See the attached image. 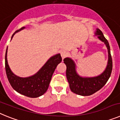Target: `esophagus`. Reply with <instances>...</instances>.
Returning a JSON list of instances; mask_svg holds the SVG:
<instances>
[{
    "label": "esophagus",
    "instance_id": "1",
    "mask_svg": "<svg viewBox=\"0 0 120 120\" xmlns=\"http://www.w3.org/2000/svg\"><path fill=\"white\" fill-rule=\"evenodd\" d=\"M61 57H62V60H63V59L67 56V52H65V50H62V51H61Z\"/></svg>",
    "mask_w": 120,
    "mask_h": 120
}]
</instances>
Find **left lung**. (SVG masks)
I'll use <instances>...</instances> for the list:
<instances>
[{"mask_svg": "<svg viewBox=\"0 0 120 120\" xmlns=\"http://www.w3.org/2000/svg\"><path fill=\"white\" fill-rule=\"evenodd\" d=\"M95 36H97V38L105 44L108 49V64L105 70L100 75L94 77L80 76L76 71V65L74 60L68 57L64 59V63L67 67L66 76L70 88L73 93L80 96H90L98 91L106 83L112 72V60L108 40L104 37L102 32L98 28L96 29Z\"/></svg>", "mask_w": 120, "mask_h": 120, "instance_id": "1", "label": "left lung"}]
</instances>
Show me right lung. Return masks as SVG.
<instances>
[{
    "label": "right lung",
    "instance_id": "right-lung-1",
    "mask_svg": "<svg viewBox=\"0 0 120 120\" xmlns=\"http://www.w3.org/2000/svg\"><path fill=\"white\" fill-rule=\"evenodd\" d=\"M24 29L25 27H22L15 32L12 35L11 40L15 34ZM7 52L8 47L5 53V70L8 80L14 90L20 94L30 98H36L43 95L47 91L57 65L62 61L61 55L58 53L50 57L38 71L32 76L22 77L14 74L11 70L7 60Z\"/></svg>",
    "mask_w": 120,
    "mask_h": 120
}]
</instances>
